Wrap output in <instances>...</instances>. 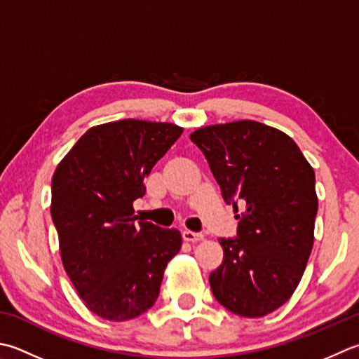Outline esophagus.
Returning <instances> with one entry per match:
<instances>
[{
  "label": "esophagus",
  "mask_w": 359,
  "mask_h": 359,
  "mask_svg": "<svg viewBox=\"0 0 359 359\" xmlns=\"http://www.w3.org/2000/svg\"><path fill=\"white\" fill-rule=\"evenodd\" d=\"M182 236H184V240L188 243H198L203 240L202 233H199V231H191V230H185L184 233H182Z\"/></svg>",
  "instance_id": "esophagus-1"
}]
</instances>
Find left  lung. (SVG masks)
I'll return each instance as SVG.
<instances>
[{
  "mask_svg": "<svg viewBox=\"0 0 359 359\" xmlns=\"http://www.w3.org/2000/svg\"><path fill=\"white\" fill-rule=\"evenodd\" d=\"M222 198L244 210L235 238H219L222 264L210 273L213 296L243 318L276 311L296 291L314 241L316 177L282 130L245 119L193 132Z\"/></svg>",
  "mask_w": 359,
  "mask_h": 359,
  "instance_id": "1",
  "label": "left lung"
}]
</instances>
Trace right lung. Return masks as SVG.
<instances>
[{"label": "right lung", "instance_id": "1", "mask_svg": "<svg viewBox=\"0 0 359 359\" xmlns=\"http://www.w3.org/2000/svg\"><path fill=\"white\" fill-rule=\"evenodd\" d=\"M184 129L121 119L88 129L55 168L51 217L62 263L83 304L107 320H129L156 304L182 235L135 222L144 177Z\"/></svg>", "mask_w": 359, "mask_h": 359}]
</instances>
